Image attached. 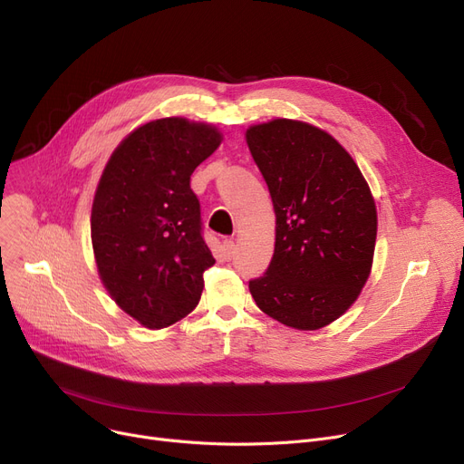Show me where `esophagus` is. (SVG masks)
I'll return each instance as SVG.
<instances>
[{"label":"esophagus","mask_w":464,"mask_h":464,"mask_svg":"<svg viewBox=\"0 0 464 464\" xmlns=\"http://www.w3.org/2000/svg\"><path fill=\"white\" fill-rule=\"evenodd\" d=\"M222 250H224V256H226L227 259H231L233 254H235V240H233V238H224Z\"/></svg>","instance_id":"34e87169"}]
</instances>
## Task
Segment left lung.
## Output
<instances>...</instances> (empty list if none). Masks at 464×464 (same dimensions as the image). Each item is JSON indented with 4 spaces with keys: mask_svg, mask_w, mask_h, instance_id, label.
Wrapping results in <instances>:
<instances>
[{
    "mask_svg": "<svg viewBox=\"0 0 464 464\" xmlns=\"http://www.w3.org/2000/svg\"><path fill=\"white\" fill-rule=\"evenodd\" d=\"M246 142L276 214L275 254L250 294L287 327L322 329L369 280L378 229L371 188L343 144L306 121L250 126Z\"/></svg>",
    "mask_w": 464,
    "mask_h": 464,
    "instance_id": "left-lung-1",
    "label": "left lung"
}]
</instances>
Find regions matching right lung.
Here are the masks:
<instances>
[{"label":"right lung","mask_w":464,"mask_h":464,"mask_svg":"<svg viewBox=\"0 0 464 464\" xmlns=\"http://www.w3.org/2000/svg\"><path fill=\"white\" fill-rule=\"evenodd\" d=\"M222 139L205 121L152 120L116 146L97 184L90 219L97 273L114 303L149 329L198 306L203 273L216 263L189 179Z\"/></svg>","instance_id":"add662e5"}]
</instances>
